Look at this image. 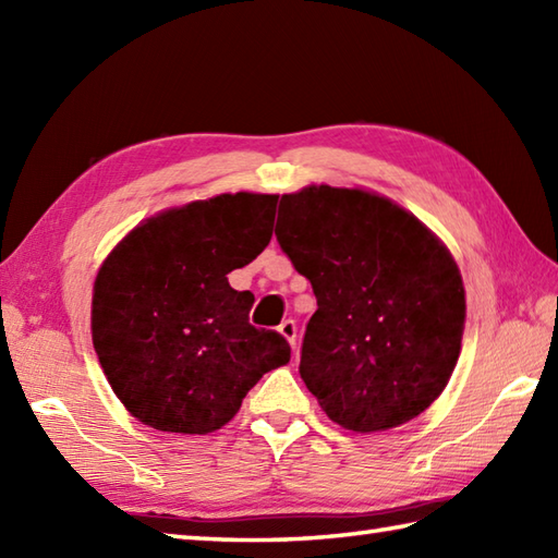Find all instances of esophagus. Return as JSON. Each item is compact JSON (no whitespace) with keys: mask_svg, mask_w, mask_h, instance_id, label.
Masks as SVG:
<instances>
[{"mask_svg":"<svg viewBox=\"0 0 558 558\" xmlns=\"http://www.w3.org/2000/svg\"><path fill=\"white\" fill-rule=\"evenodd\" d=\"M278 330L282 336H286V340L290 342L292 348H298V324H294L292 318H286V322L278 326Z\"/></svg>","mask_w":558,"mask_h":558,"instance_id":"esophagus-1","label":"esophagus"}]
</instances>
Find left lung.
<instances>
[{"mask_svg":"<svg viewBox=\"0 0 558 558\" xmlns=\"http://www.w3.org/2000/svg\"><path fill=\"white\" fill-rule=\"evenodd\" d=\"M276 236L316 294L300 374L328 417L372 434L429 408L465 328L444 242L390 198L328 184L282 194Z\"/></svg>","mask_w":558,"mask_h":558,"instance_id":"8db88e82","label":"left lung"}]
</instances>
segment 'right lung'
I'll use <instances>...</instances> for the list:
<instances>
[{
  "instance_id": "1",
  "label": "right lung",
  "mask_w": 558,
  "mask_h": 558,
  "mask_svg": "<svg viewBox=\"0 0 558 558\" xmlns=\"http://www.w3.org/2000/svg\"><path fill=\"white\" fill-rule=\"evenodd\" d=\"M276 194H220L162 210L117 244L93 286V348L114 396L153 429L210 434L258 378L290 362L276 330L254 328V294L228 272L264 252Z\"/></svg>"
}]
</instances>
